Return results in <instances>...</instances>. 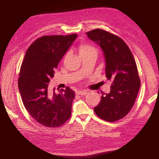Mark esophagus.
I'll list each match as a JSON object with an SVG mask.
<instances>
[{
  "instance_id": "obj_1",
  "label": "esophagus",
  "mask_w": 159,
  "mask_h": 159,
  "mask_svg": "<svg viewBox=\"0 0 159 159\" xmlns=\"http://www.w3.org/2000/svg\"><path fill=\"white\" fill-rule=\"evenodd\" d=\"M77 95H85L87 93V91L86 90H77V92H76Z\"/></svg>"
}]
</instances>
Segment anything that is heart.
I'll use <instances>...</instances> for the list:
<instances>
[{"instance_id":"heart-1","label":"heart","mask_w":159,"mask_h":159,"mask_svg":"<svg viewBox=\"0 0 159 159\" xmlns=\"http://www.w3.org/2000/svg\"><path fill=\"white\" fill-rule=\"evenodd\" d=\"M80 56L90 53H97V50L94 46L90 44H82L79 46Z\"/></svg>"}]
</instances>
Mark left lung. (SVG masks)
Returning <instances> with one entry per match:
<instances>
[{"label":"left lung","mask_w":159,"mask_h":159,"mask_svg":"<svg viewBox=\"0 0 159 159\" xmlns=\"http://www.w3.org/2000/svg\"><path fill=\"white\" fill-rule=\"evenodd\" d=\"M86 34L103 50L106 77L111 82L110 93L102 92L101 101L94 111L99 118L114 122L127 116L138 96L140 80L135 60L128 45L117 35L101 29Z\"/></svg>","instance_id":"1"}]
</instances>
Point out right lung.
<instances>
[{"label": "right lung", "instance_id": "obj_1", "mask_svg": "<svg viewBox=\"0 0 159 159\" xmlns=\"http://www.w3.org/2000/svg\"><path fill=\"white\" fill-rule=\"evenodd\" d=\"M77 38V34L40 37L28 48L21 63L18 87L23 104L30 116L45 127H58L71 116L75 92L66 87L58 94L52 93L48 83Z\"/></svg>", "mask_w": 159, "mask_h": 159}]
</instances>
